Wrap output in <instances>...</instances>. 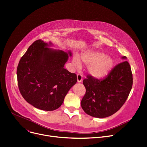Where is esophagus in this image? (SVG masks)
I'll list each match as a JSON object with an SVG mask.
<instances>
[{"instance_id": "esophagus-1", "label": "esophagus", "mask_w": 147, "mask_h": 147, "mask_svg": "<svg viewBox=\"0 0 147 147\" xmlns=\"http://www.w3.org/2000/svg\"><path fill=\"white\" fill-rule=\"evenodd\" d=\"M77 82H81L83 80V76L82 74H80V73H78L77 75Z\"/></svg>"}]
</instances>
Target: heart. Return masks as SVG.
<instances>
[{
  "label": "heart",
  "mask_w": 147,
  "mask_h": 147,
  "mask_svg": "<svg viewBox=\"0 0 147 147\" xmlns=\"http://www.w3.org/2000/svg\"><path fill=\"white\" fill-rule=\"evenodd\" d=\"M82 61L86 64H90L88 68L89 73L94 77L102 79L105 77L112 70L113 60L110 57L100 51L85 52L82 54ZM74 65L79 68L81 65L80 57L75 55L73 59Z\"/></svg>",
  "instance_id": "b5f03b06"
}]
</instances>
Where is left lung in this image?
<instances>
[{"instance_id": "8db88e82", "label": "left lung", "mask_w": 147, "mask_h": 147, "mask_svg": "<svg viewBox=\"0 0 147 147\" xmlns=\"http://www.w3.org/2000/svg\"><path fill=\"white\" fill-rule=\"evenodd\" d=\"M83 83L86 88L81 101L83 111L95 118L108 117L121 109L130 93L133 84L131 66L127 61H123L116 65L103 79L89 75Z\"/></svg>"}]
</instances>
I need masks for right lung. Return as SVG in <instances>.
Returning a JSON list of instances; mask_svg holds the SVG:
<instances>
[{
  "instance_id": "obj_1",
  "label": "right lung",
  "mask_w": 147,
  "mask_h": 147,
  "mask_svg": "<svg viewBox=\"0 0 147 147\" xmlns=\"http://www.w3.org/2000/svg\"><path fill=\"white\" fill-rule=\"evenodd\" d=\"M47 46L41 40L34 42L21 57L16 73L24 99L36 108L51 111L61 106L77 79L75 73L64 68L68 54Z\"/></svg>"
}]
</instances>
